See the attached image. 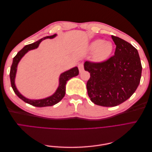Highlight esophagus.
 <instances>
[{
	"instance_id": "34e87169",
	"label": "esophagus",
	"mask_w": 152,
	"mask_h": 152,
	"mask_svg": "<svg viewBox=\"0 0 152 152\" xmlns=\"http://www.w3.org/2000/svg\"><path fill=\"white\" fill-rule=\"evenodd\" d=\"M78 68H79V72L82 73L84 71V64L83 63H80L79 65H78Z\"/></svg>"
}]
</instances>
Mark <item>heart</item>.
Instances as JSON below:
<instances>
[{"label":"heart","mask_w":152,"mask_h":152,"mask_svg":"<svg viewBox=\"0 0 152 152\" xmlns=\"http://www.w3.org/2000/svg\"><path fill=\"white\" fill-rule=\"evenodd\" d=\"M89 48L91 51H94L93 57L96 61L102 62L106 60L112 54L113 45L110 42L103 39H96L90 43Z\"/></svg>","instance_id":"b5f03b06"}]
</instances>
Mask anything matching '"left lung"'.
Listing matches in <instances>:
<instances>
[{
	"mask_svg": "<svg viewBox=\"0 0 152 152\" xmlns=\"http://www.w3.org/2000/svg\"><path fill=\"white\" fill-rule=\"evenodd\" d=\"M115 55L102 63L86 61L90 73L87 93L92 102L102 107H115L129 98L138 87L142 66L137 50L130 43L112 35Z\"/></svg>",
	"mask_w": 152,
	"mask_h": 152,
	"instance_id": "8db88e82",
	"label": "left lung"
}]
</instances>
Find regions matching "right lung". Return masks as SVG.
Here are the masks:
<instances>
[{
	"instance_id": "right-lung-1",
	"label": "right lung",
	"mask_w": 152,
	"mask_h": 152,
	"mask_svg": "<svg viewBox=\"0 0 152 152\" xmlns=\"http://www.w3.org/2000/svg\"><path fill=\"white\" fill-rule=\"evenodd\" d=\"M57 34H54L53 35L47 36L35 42L32 44L26 45L21 50L17 53L15 57L13 58V61L12 65L11 67L10 70V79H11V84L12 88L15 92V94L19 97L21 99L26 103H28L32 106L37 107H49V106H53L56 104L58 102L63 98L64 96L65 95V91H66V82L68 80H70L71 78L77 76L79 75V69L77 66L72 68L70 70H68L65 72L62 73L59 76V86L56 91L55 93L52 94L51 96H49L48 98H45L44 99H30L28 98H25V96H23L16 88V86L15 85V78L17 72V68L18 65L21 58L25 56V54L28 52V50L35 49L39 47L40 43L42 42L43 40L46 39H53L55 37H56Z\"/></svg>"
}]
</instances>
